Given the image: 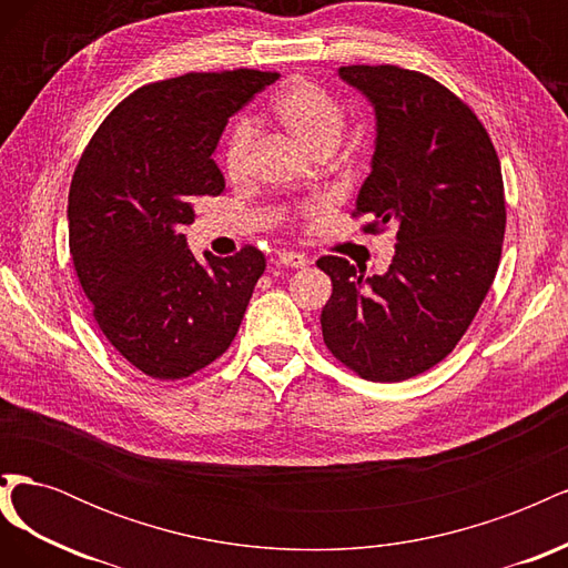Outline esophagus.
Returning a JSON list of instances; mask_svg holds the SVG:
<instances>
[{
  "label": "esophagus",
  "mask_w": 568,
  "mask_h": 568,
  "mask_svg": "<svg viewBox=\"0 0 568 568\" xmlns=\"http://www.w3.org/2000/svg\"><path fill=\"white\" fill-rule=\"evenodd\" d=\"M277 263H280V265H284V267H305V265L311 263V261H307V255H303V253L288 251V253H280Z\"/></svg>",
  "instance_id": "1"
}]
</instances>
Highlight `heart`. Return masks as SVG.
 <instances>
[{
  "label": "heart",
  "mask_w": 568,
  "mask_h": 568,
  "mask_svg": "<svg viewBox=\"0 0 568 568\" xmlns=\"http://www.w3.org/2000/svg\"><path fill=\"white\" fill-rule=\"evenodd\" d=\"M270 118L284 128L294 140L313 151L315 156H326L338 144L341 132L346 128V109L341 101L324 90L322 84L296 78L270 99ZM253 151V130L246 120H239L227 132L222 149L225 173L236 182L248 175Z\"/></svg>",
  "instance_id": "heart-1"
}]
</instances>
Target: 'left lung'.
I'll return each mask as SVG.
<instances>
[{"mask_svg": "<svg viewBox=\"0 0 568 568\" xmlns=\"http://www.w3.org/2000/svg\"><path fill=\"white\" fill-rule=\"evenodd\" d=\"M376 113L372 173L353 217L395 232L386 274L365 277L322 255L332 277L322 336L367 382H405L438 365L469 329L500 265L507 225L497 151L476 113L445 84L400 65H341Z\"/></svg>", "mask_w": 568, "mask_h": 568, "instance_id": "1", "label": "left lung"}]
</instances>
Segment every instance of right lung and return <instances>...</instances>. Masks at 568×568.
Wrapping results in <instances>:
<instances>
[{
  "mask_svg": "<svg viewBox=\"0 0 568 568\" xmlns=\"http://www.w3.org/2000/svg\"><path fill=\"white\" fill-rule=\"evenodd\" d=\"M280 73L236 68L144 84L84 146L68 192V244L101 334L132 367L178 382L230 348L265 255L186 248L184 225L225 178L211 159L230 115Z\"/></svg>",
  "mask_w": 568,
  "mask_h": 568,
  "instance_id": "right-lung-1",
  "label": "right lung"
}]
</instances>
